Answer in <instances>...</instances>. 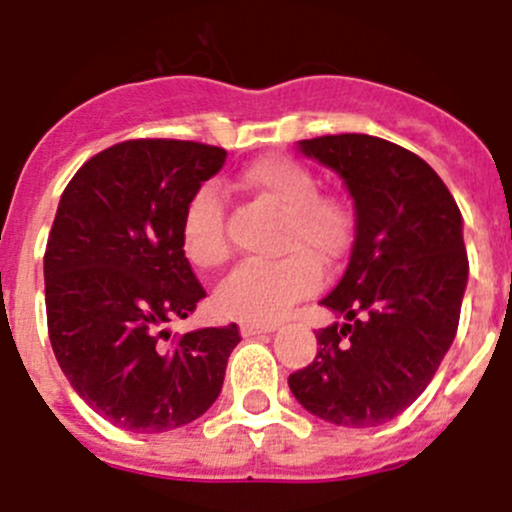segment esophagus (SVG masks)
<instances>
[{"mask_svg": "<svg viewBox=\"0 0 512 512\" xmlns=\"http://www.w3.org/2000/svg\"><path fill=\"white\" fill-rule=\"evenodd\" d=\"M272 330H275V325H265V322H242L240 325L242 337H255V335H262V332H272Z\"/></svg>", "mask_w": 512, "mask_h": 512, "instance_id": "obj_1", "label": "esophagus"}]
</instances>
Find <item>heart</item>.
<instances>
[{"label":"heart","mask_w":512,"mask_h":512,"mask_svg":"<svg viewBox=\"0 0 512 512\" xmlns=\"http://www.w3.org/2000/svg\"><path fill=\"white\" fill-rule=\"evenodd\" d=\"M237 187L282 210L277 260L242 262L217 287L220 315L245 322H272L320 285V267H335L355 242V207L345 195L317 192L315 172L290 157H262L237 177ZM180 245L200 270H215L230 257L225 205L212 185L187 200L180 222Z\"/></svg>","instance_id":"b5f03b06"}]
</instances>
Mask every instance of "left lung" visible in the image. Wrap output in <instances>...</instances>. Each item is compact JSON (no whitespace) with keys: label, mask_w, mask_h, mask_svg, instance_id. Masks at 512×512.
I'll return each instance as SVG.
<instances>
[{"label":"left lung","mask_w":512,"mask_h":512,"mask_svg":"<svg viewBox=\"0 0 512 512\" xmlns=\"http://www.w3.org/2000/svg\"><path fill=\"white\" fill-rule=\"evenodd\" d=\"M345 180L355 245L322 300L345 322L317 330V355L287 377L305 410L345 428L393 420L420 398L458 332L468 285L463 217L438 172L370 135L302 140Z\"/></svg>","instance_id":"left-lung-1"}]
</instances>
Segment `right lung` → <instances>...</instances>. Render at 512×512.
<instances>
[{"instance_id":"obj_1","label":"right lung","mask_w":512,"mask_h":512,"mask_svg":"<svg viewBox=\"0 0 512 512\" xmlns=\"http://www.w3.org/2000/svg\"><path fill=\"white\" fill-rule=\"evenodd\" d=\"M222 147L127 140L64 187L44 252L54 357L79 398L132 433H165L217 400L237 325L185 332L207 295L180 245L187 200L222 170Z\"/></svg>"}]
</instances>
